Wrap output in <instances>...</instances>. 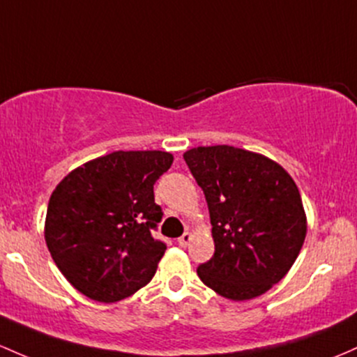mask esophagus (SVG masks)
Returning a JSON list of instances; mask_svg holds the SVG:
<instances>
[{"instance_id": "34e87169", "label": "esophagus", "mask_w": 357, "mask_h": 357, "mask_svg": "<svg viewBox=\"0 0 357 357\" xmlns=\"http://www.w3.org/2000/svg\"><path fill=\"white\" fill-rule=\"evenodd\" d=\"M191 237H193V236H191V232H185L181 237L178 238V244L181 245V248H186V245L191 242Z\"/></svg>"}]
</instances>
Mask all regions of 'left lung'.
<instances>
[{"instance_id": "obj_1", "label": "left lung", "mask_w": 357, "mask_h": 357, "mask_svg": "<svg viewBox=\"0 0 357 357\" xmlns=\"http://www.w3.org/2000/svg\"><path fill=\"white\" fill-rule=\"evenodd\" d=\"M183 158L205 193L215 242L199 280L229 300L256 298L283 280L303 245L298 188L280 164L244 149L197 147Z\"/></svg>"}]
</instances>
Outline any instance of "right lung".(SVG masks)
<instances>
[{"label": "right lung", "instance_id": "right-lung-1", "mask_svg": "<svg viewBox=\"0 0 357 357\" xmlns=\"http://www.w3.org/2000/svg\"><path fill=\"white\" fill-rule=\"evenodd\" d=\"M172 164L162 151H116L69 172L49 199L45 242L66 280L113 303L146 287L166 244L154 185Z\"/></svg>", "mask_w": 357, "mask_h": 357}]
</instances>
